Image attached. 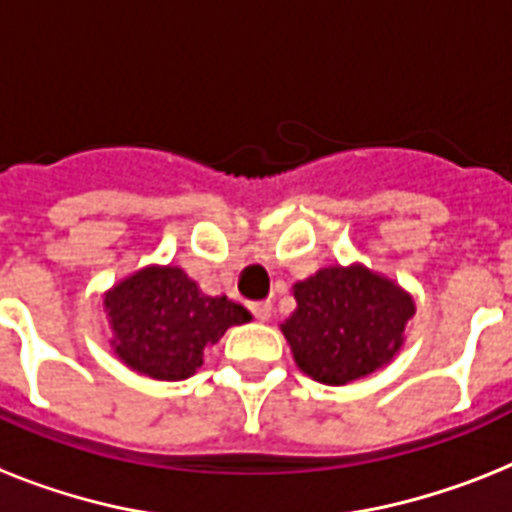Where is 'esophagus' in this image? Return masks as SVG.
Returning a JSON list of instances; mask_svg holds the SVG:
<instances>
[{"label": "esophagus", "instance_id": "obj_1", "mask_svg": "<svg viewBox=\"0 0 512 512\" xmlns=\"http://www.w3.org/2000/svg\"><path fill=\"white\" fill-rule=\"evenodd\" d=\"M251 314L253 319H259V322H269V316H272V303L269 301L251 303Z\"/></svg>", "mask_w": 512, "mask_h": 512}]
</instances>
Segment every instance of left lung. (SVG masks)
Segmentation results:
<instances>
[{
	"label": "left lung",
	"mask_w": 512,
	"mask_h": 512,
	"mask_svg": "<svg viewBox=\"0 0 512 512\" xmlns=\"http://www.w3.org/2000/svg\"><path fill=\"white\" fill-rule=\"evenodd\" d=\"M295 311L285 324L295 363L324 384H348L400 350L413 301L363 266H329L295 285Z\"/></svg>",
	"instance_id": "8db88e82"
}]
</instances>
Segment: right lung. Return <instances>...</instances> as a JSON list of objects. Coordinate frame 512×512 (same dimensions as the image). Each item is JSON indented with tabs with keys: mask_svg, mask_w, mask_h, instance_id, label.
<instances>
[{
	"mask_svg": "<svg viewBox=\"0 0 512 512\" xmlns=\"http://www.w3.org/2000/svg\"><path fill=\"white\" fill-rule=\"evenodd\" d=\"M114 350L130 369L151 379H188L204 363V348L251 319L227 298H211L177 266H149L112 287Z\"/></svg>",
	"mask_w": 512,
	"mask_h": 512,
	"instance_id": "add662e5",
	"label": "right lung"
}]
</instances>
